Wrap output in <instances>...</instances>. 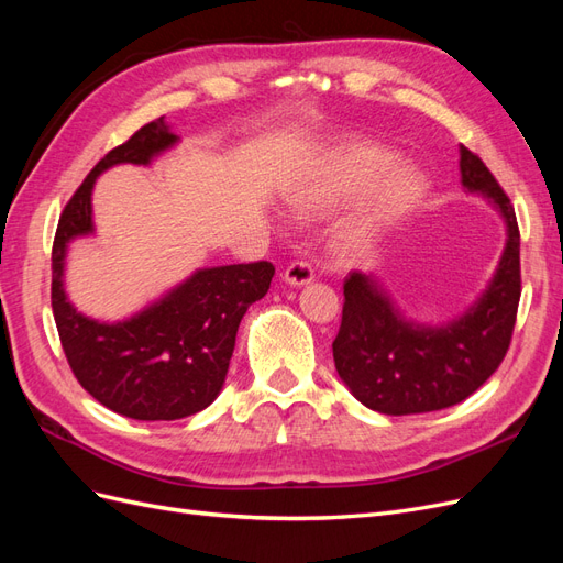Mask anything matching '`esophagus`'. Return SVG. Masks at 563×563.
Here are the masks:
<instances>
[{"mask_svg":"<svg viewBox=\"0 0 563 563\" xmlns=\"http://www.w3.org/2000/svg\"><path fill=\"white\" fill-rule=\"evenodd\" d=\"M312 279H314V269L305 261H296L284 269V282L291 286H308Z\"/></svg>","mask_w":563,"mask_h":563,"instance_id":"34e87169","label":"esophagus"}]
</instances>
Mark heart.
<instances>
[{"instance_id":"1","label":"heart","mask_w":563,"mask_h":563,"mask_svg":"<svg viewBox=\"0 0 563 563\" xmlns=\"http://www.w3.org/2000/svg\"><path fill=\"white\" fill-rule=\"evenodd\" d=\"M428 192L416 164L399 162L395 150L347 139L305 162L288 183V203L300 216L319 218L350 203L335 223V246L364 255L411 216Z\"/></svg>"}]
</instances>
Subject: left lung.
Here are the masks:
<instances>
[{"label": "left lung", "mask_w": 563, "mask_h": 563, "mask_svg": "<svg viewBox=\"0 0 563 563\" xmlns=\"http://www.w3.org/2000/svg\"><path fill=\"white\" fill-rule=\"evenodd\" d=\"M460 183L503 218L507 240L496 272L470 308L439 327L404 317L373 275L352 272L333 340V362L354 399L387 416L430 413L467 399L512 340L521 296L519 225L512 203L486 164L460 145Z\"/></svg>", "instance_id": "left-lung-1"}]
</instances>
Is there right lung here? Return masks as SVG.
Masks as SVG:
<instances>
[{
	"mask_svg": "<svg viewBox=\"0 0 563 563\" xmlns=\"http://www.w3.org/2000/svg\"><path fill=\"white\" fill-rule=\"evenodd\" d=\"M178 141L159 117L110 150L67 201L51 253V308L67 364L96 401L133 420H178L213 404L228 376L240 321L275 277L267 261L201 267L122 321L91 319L67 300V246L93 234L98 176L117 164L147 166Z\"/></svg>",
	"mask_w": 563,
	"mask_h": 563,
	"instance_id": "right-lung-1",
	"label": "right lung"
}]
</instances>
